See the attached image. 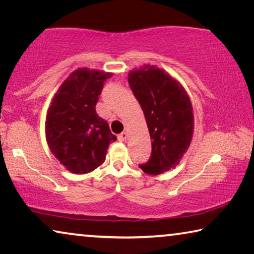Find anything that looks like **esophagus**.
I'll list each match as a JSON object with an SVG mask.
<instances>
[{"instance_id": "esophagus-1", "label": "esophagus", "mask_w": 254, "mask_h": 254, "mask_svg": "<svg viewBox=\"0 0 254 254\" xmlns=\"http://www.w3.org/2000/svg\"><path fill=\"white\" fill-rule=\"evenodd\" d=\"M127 132H122L121 134H119V140L120 141H126V139H127Z\"/></svg>"}]
</instances>
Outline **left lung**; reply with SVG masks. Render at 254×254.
<instances>
[{
    "label": "left lung",
    "mask_w": 254,
    "mask_h": 254,
    "mask_svg": "<svg viewBox=\"0 0 254 254\" xmlns=\"http://www.w3.org/2000/svg\"><path fill=\"white\" fill-rule=\"evenodd\" d=\"M127 80L152 140L151 156L139 167L145 174L160 175L177 166L190 144L194 132L190 100L177 80L156 66L131 70Z\"/></svg>",
    "instance_id": "8db88e82"
}]
</instances>
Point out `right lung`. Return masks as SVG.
<instances>
[{"label":"right lung","mask_w":254,"mask_h":254,"mask_svg":"<svg viewBox=\"0 0 254 254\" xmlns=\"http://www.w3.org/2000/svg\"><path fill=\"white\" fill-rule=\"evenodd\" d=\"M110 77V72L79 68L62 84L48 109L46 136L49 149L74 174H87L100 167L109 144L117 140L95 109Z\"/></svg>","instance_id":"obj_1"}]
</instances>
